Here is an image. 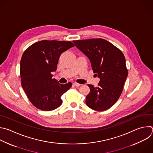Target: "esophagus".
<instances>
[{
	"instance_id": "1",
	"label": "esophagus",
	"mask_w": 153,
	"mask_h": 153,
	"mask_svg": "<svg viewBox=\"0 0 153 153\" xmlns=\"http://www.w3.org/2000/svg\"><path fill=\"white\" fill-rule=\"evenodd\" d=\"M73 85L74 86L78 87V86H80L81 85L79 84V83H73Z\"/></svg>"
}]
</instances>
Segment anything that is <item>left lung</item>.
Masks as SVG:
<instances>
[{"instance_id":"obj_1","label":"left lung","mask_w":153,"mask_h":153,"mask_svg":"<svg viewBox=\"0 0 153 153\" xmlns=\"http://www.w3.org/2000/svg\"><path fill=\"white\" fill-rule=\"evenodd\" d=\"M73 42L89 59L94 73L100 80L97 87L88 85L90 92L86 97V105L97 111L109 109L121 95L128 76L123 53L112 44L101 38Z\"/></svg>"}]
</instances>
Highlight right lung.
I'll return each instance as SVG.
<instances>
[{
  "label": "right lung",
  "instance_id": "obj_1",
  "mask_svg": "<svg viewBox=\"0 0 153 153\" xmlns=\"http://www.w3.org/2000/svg\"><path fill=\"white\" fill-rule=\"evenodd\" d=\"M74 46L71 41L43 40L25 51L20 61L22 86L36 108L50 111L61 105V97L72 83L60 84L52 73L56 71L61 54Z\"/></svg>",
  "mask_w": 153,
  "mask_h": 153
}]
</instances>
